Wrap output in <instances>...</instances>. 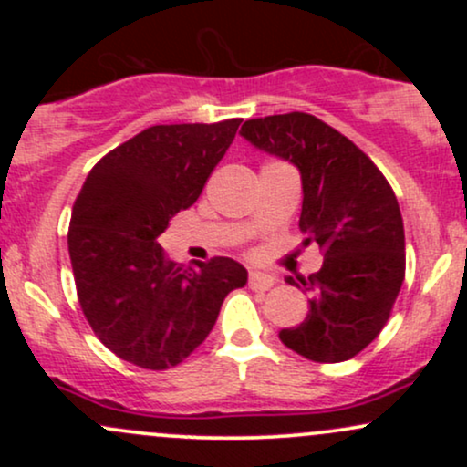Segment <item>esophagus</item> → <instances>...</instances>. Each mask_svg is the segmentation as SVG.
<instances>
[{
	"label": "esophagus",
	"instance_id": "esophagus-1",
	"mask_svg": "<svg viewBox=\"0 0 467 467\" xmlns=\"http://www.w3.org/2000/svg\"><path fill=\"white\" fill-rule=\"evenodd\" d=\"M276 283V278L265 272H250V287L254 289H270Z\"/></svg>",
	"mask_w": 467,
	"mask_h": 467
}]
</instances>
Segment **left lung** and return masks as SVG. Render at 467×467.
Returning a JSON list of instances; mask_svg holds the SVG:
<instances>
[{"label": "left lung", "mask_w": 467, "mask_h": 467, "mask_svg": "<svg viewBox=\"0 0 467 467\" xmlns=\"http://www.w3.org/2000/svg\"><path fill=\"white\" fill-rule=\"evenodd\" d=\"M241 136L301 171L305 245L325 261L316 275L287 276L305 287L309 314L278 337L314 362H345L387 325L406 272L404 222L393 189L362 149L312 114L245 120Z\"/></svg>", "instance_id": "left-lung-1"}]
</instances>
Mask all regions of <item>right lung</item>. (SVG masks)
I'll list each match as a JSON object with an SVG mask.
<instances>
[{
  "label": "right lung",
  "mask_w": 467,
  "mask_h": 467,
  "mask_svg": "<svg viewBox=\"0 0 467 467\" xmlns=\"http://www.w3.org/2000/svg\"><path fill=\"white\" fill-rule=\"evenodd\" d=\"M239 122L149 127L100 158L74 202L67 248L80 309L107 349L136 367H178L248 281L228 256L184 267L158 244L202 195Z\"/></svg>",
  "instance_id": "add662e5"
}]
</instances>
